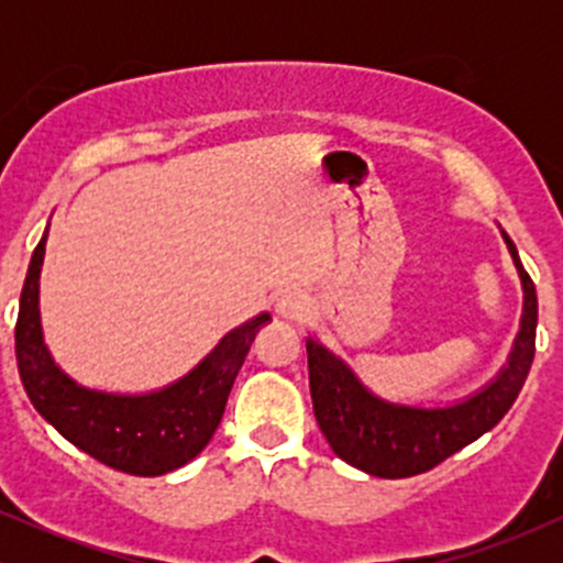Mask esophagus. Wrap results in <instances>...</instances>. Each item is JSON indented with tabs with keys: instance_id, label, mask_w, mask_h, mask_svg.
<instances>
[{
	"instance_id": "obj_1",
	"label": "esophagus",
	"mask_w": 563,
	"mask_h": 563,
	"mask_svg": "<svg viewBox=\"0 0 563 563\" xmlns=\"http://www.w3.org/2000/svg\"><path fill=\"white\" fill-rule=\"evenodd\" d=\"M275 312L280 314L283 320L301 322L309 318V312H312V301H309V296L301 294V290H286V294L277 296Z\"/></svg>"
}]
</instances>
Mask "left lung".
I'll list each match as a JSON object with an SVG mask.
<instances>
[{"label": "left lung", "instance_id": "1", "mask_svg": "<svg viewBox=\"0 0 563 563\" xmlns=\"http://www.w3.org/2000/svg\"><path fill=\"white\" fill-rule=\"evenodd\" d=\"M519 273V331L506 363L487 384L452 402H399L373 391L344 357L318 335H307L309 391L314 418L335 455L349 466L380 479H402L434 468L444 457L487 434L519 397L534 360L538 294L508 232L497 224Z\"/></svg>", "mask_w": 563, "mask_h": 563}]
</instances>
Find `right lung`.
Here are the masks:
<instances>
[{
  "label": "right lung",
  "instance_id": "add662e5",
  "mask_svg": "<svg viewBox=\"0 0 563 563\" xmlns=\"http://www.w3.org/2000/svg\"><path fill=\"white\" fill-rule=\"evenodd\" d=\"M49 224L31 256L15 325L18 371L38 416L70 444L115 471L161 476L190 463L214 437L251 341L269 314L243 322L183 378L153 391H106L84 386L57 365L44 341L38 309L44 245Z\"/></svg>",
  "mask_w": 563,
  "mask_h": 563
}]
</instances>
